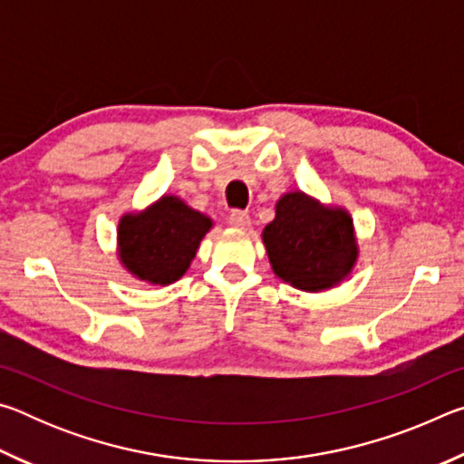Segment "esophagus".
Returning <instances> with one entry per match:
<instances>
[{
    "mask_svg": "<svg viewBox=\"0 0 464 464\" xmlns=\"http://www.w3.org/2000/svg\"><path fill=\"white\" fill-rule=\"evenodd\" d=\"M249 223V215L243 213V210H233L229 215V225L235 227V229H247Z\"/></svg>",
    "mask_w": 464,
    "mask_h": 464,
    "instance_id": "esophagus-1",
    "label": "esophagus"
}]
</instances>
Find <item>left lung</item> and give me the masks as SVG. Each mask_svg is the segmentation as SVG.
<instances>
[{"label":"left lung","mask_w":464,"mask_h":464,"mask_svg":"<svg viewBox=\"0 0 464 464\" xmlns=\"http://www.w3.org/2000/svg\"><path fill=\"white\" fill-rule=\"evenodd\" d=\"M274 208L276 217L262 231L272 272L304 293L340 286L360 256L354 218L348 210L303 190L285 192Z\"/></svg>","instance_id":"obj_1"}]
</instances>
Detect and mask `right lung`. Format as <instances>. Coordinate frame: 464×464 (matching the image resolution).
Masks as SVG:
<instances>
[{
    "label": "right lung",
    "mask_w": 464,
    "mask_h": 464,
    "mask_svg": "<svg viewBox=\"0 0 464 464\" xmlns=\"http://www.w3.org/2000/svg\"><path fill=\"white\" fill-rule=\"evenodd\" d=\"M213 218L179 198L163 194L143 210H129L119 221L116 256L132 278L151 286L174 285L190 268Z\"/></svg>",
    "instance_id": "add662e5"
}]
</instances>
